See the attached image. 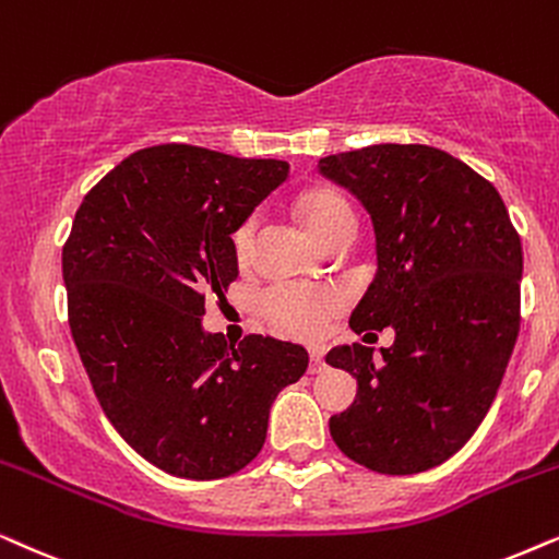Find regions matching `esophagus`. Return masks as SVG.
<instances>
[{
    "label": "esophagus",
    "instance_id": "34e87169",
    "mask_svg": "<svg viewBox=\"0 0 559 559\" xmlns=\"http://www.w3.org/2000/svg\"><path fill=\"white\" fill-rule=\"evenodd\" d=\"M324 368H326V362H324L322 353H319V349H311V355H309V373L317 376V373H322Z\"/></svg>",
    "mask_w": 559,
    "mask_h": 559
}]
</instances>
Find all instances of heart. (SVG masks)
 <instances>
[{
  "mask_svg": "<svg viewBox=\"0 0 559 559\" xmlns=\"http://www.w3.org/2000/svg\"><path fill=\"white\" fill-rule=\"evenodd\" d=\"M299 212L311 235L319 242H326L330 237L345 225H355L353 206L342 193L332 189H311L301 193ZM258 219L248 217L233 235L235 258L245 265L252 255V245H255ZM345 307V296L334 288L322 286H296L281 284L271 288L263 296V311L271 319V324L278 332L292 334L299 340H319L330 326L332 317L340 314Z\"/></svg>",
  "mask_w": 559,
  "mask_h": 559,
  "instance_id": "obj_1",
  "label": "heart"
}]
</instances>
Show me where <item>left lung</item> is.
<instances>
[{
	"label": "left lung",
	"instance_id": "obj_1",
	"mask_svg": "<svg viewBox=\"0 0 559 559\" xmlns=\"http://www.w3.org/2000/svg\"><path fill=\"white\" fill-rule=\"evenodd\" d=\"M376 229L378 271L349 317L357 334L393 326L381 347L340 345L357 396L330 419L337 448L383 475L442 465L486 419L522 322V240L496 186L429 145H368L319 158ZM370 334V332H368Z\"/></svg>",
	"mask_w": 559,
	"mask_h": 559
}]
</instances>
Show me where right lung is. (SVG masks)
Segmentation results:
<instances>
[{"label":"right lung","mask_w":559,"mask_h":559,"mask_svg":"<svg viewBox=\"0 0 559 559\" xmlns=\"http://www.w3.org/2000/svg\"><path fill=\"white\" fill-rule=\"evenodd\" d=\"M288 178L286 160L155 145L109 170L63 245L69 324L111 427L176 478L242 471L281 389L307 373L294 342L204 332L237 278L233 233Z\"/></svg>","instance_id":"obj_1"}]
</instances>
